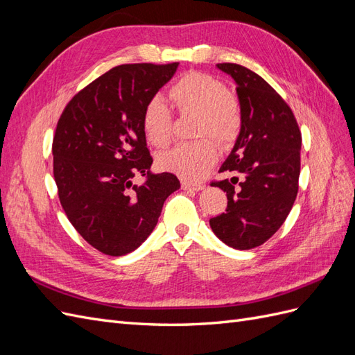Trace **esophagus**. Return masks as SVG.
<instances>
[{
  "mask_svg": "<svg viewBox=\"0 0 355 355\" xmlns=\"http://www.w3.org/2000/svg\"><path fill=\"white\" fill-rule=\"evenodd\" d=\"M182 189H184V191H200V189H202V187L189 184V182L184 180V182H182Z\"/></svg>",
  "mask_w": 355,
  "mask_h": 355,
  "instance_id": "1",
  "label": "esophagus"
}]
</instances>
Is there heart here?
Listing matches in <instances>:
<instances>
[{
  "label": "heart",
  "instance_id": "heart-1",
  "mask_svg": "<svg viewBox=\"0 0 355 355\" xmlns=\"http://www.w3.org/2000/svg\"><path fill=\"white\" fill-rule=\"evenodd\" d=\"M168 98L180 114H196V136H210L219 144H230L239 135L241 114L228 89L219 80L201 72H188L168 89ZM171 114L166 103L154 98L145 105L142 127L149 142L164 148L171 141ZM218 148L210 139L182 144L157 158L161 170L184 180H198L214 166Z\"/></svg>",
  "mask_w": 355,
  "mask_h": 355
}]
</instances>
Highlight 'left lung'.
Returning a JSON list of instances; mask_svg holds the SVG:
<instances>
[{
	"mask_svg": "<svg viewBox=\"0 0 355 355\" xmlns=\"http://www.w3.org/2000/svg\"><path fill=\"white\" fill-rule=\"evenodd\" d=\"M216 68L237 84L241 125L219 168L234 178L211 184L227 192V211L210 227L232 249L249 250L271 239L293 207L302 136L292 110L262 77L237 63Z\"/></svg>",
	"mask_w": 355,
	"mask_h": 355,
	"instance_id": "left-lung-1",
	"label": "left lung"
}]
</instances>
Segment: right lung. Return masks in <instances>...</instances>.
Instances as JSON below:
<instances>
[{
    "mask_svg": "<svg viewBox=\"0 0 355 355\" xmlns=\"http://www.w3.org/2000/svg\"><path fill=\"white\" fill-rule=\"evenodd\" d=\"M179 63L110 69L75 94L53 139V175L72 227L110 256L136 250L155 228L166 198L180 188L171 173L151 175L142 127L145 105ZM136 174L147 176L142 186Z\"/></svg>",
    "mask_w": 355,
    "mask_h": 355,
    "instance_id": "1",
    "label": "right lung"
}]
</instances>
